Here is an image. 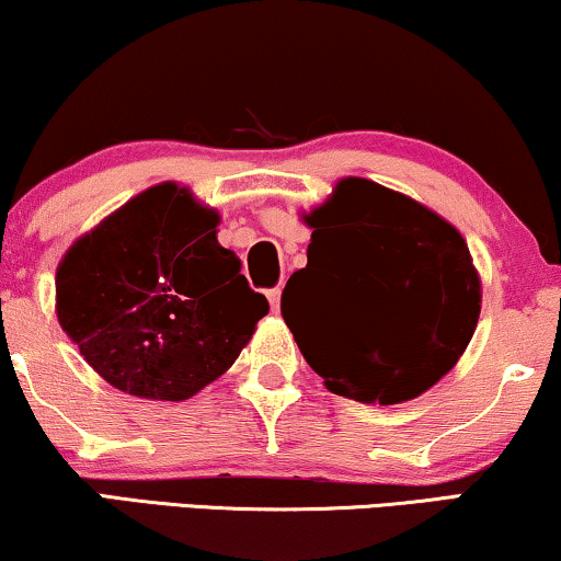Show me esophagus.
I'll list each match as a JSON object with an SVG mask.
<instances>
[{"instance_id": "obj_1", "label": "esophagus", "mask_w": 561, "mask_h": 561, "mask_svg": "<svg viewBox=\"0 0 561 561\" xmlns=\"http://www.w3.org/2000/svg\"><path fill=\"white\" fill-rule=\"evenodd\" d=\"M266 297H268V305H272V310H279V297H282V289H279V287L268 289Z\"/></svg>"}]
</instances>
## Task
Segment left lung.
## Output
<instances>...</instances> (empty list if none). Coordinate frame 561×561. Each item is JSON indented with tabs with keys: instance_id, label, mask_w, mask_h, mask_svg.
Masks as SVG:
<instances>
[{
	"instance_id": "obj_1",
	"label": "left lung",
	"mask_w": 561,
	"mask_h": 561,
	"mask_svg": "<svg viewBox=\"0 0 561 561\" xmlns=\"http://www.w3.org/2000/svg\"><path fill=\"white\" fill-rule=\"evenodd\" d=\"M308 266L289 276L282 318L329 391L401 403L435 386L469 346L481 310L466 240L435 211L344 179L305 217ZM317 297L308 317L296 300Z\"/></svg>"
}]
</instances>
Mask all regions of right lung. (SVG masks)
<instances>
[{
	"instance_id": "obj_1",
	"label": "right lung",
	"mask_w": 561,
	"mask_h": 561,
	"mask_svg": "<svg viewBox=\"0 0 561 561\" xmlns=\"http://www.w3.org/2000/svg\"><path fill=\"white\" fill-rule=\"evenodd\" d=\"M217 222L186 188L162 183L69 248L56 313L113 388L188 399L236 363L268 313L236 253L217 243Z\"/></svg>"
}]
</instances>
